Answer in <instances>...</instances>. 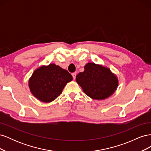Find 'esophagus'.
<instances>
[{"label":"esophagus","instance_id":"34e87169","mask_svg":"<svg viewBox=\"0 0 151 151\" xmlns=\"http://www.w3.org/2000/svg\"><path fill=\"white\" fill-rule=\"evenodd\" d=\"M72 77H73V79H76V73H75V72L72 73Z\"/></svg>","mask_w":151,"mask_h":151}]
</instances>
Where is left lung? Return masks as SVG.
I'll return each mask as SVG.
<instances>
[{"instance_id":"obj_1","label":"left lung","mask_w":151,"mask_h":151,"mask_svg":"<svg viewBox=\"0 0 151 151\" xmlns=\"http://www.w3.org/2000/svg\"><path fill=\"white\" fill-rule=\"evenodd\" d=\"M76 81L84 92L94 99L109 97L118 86L116 77L108 68L94 63H87L84 71L77 75Z\"/></svg>"}]
</instances>
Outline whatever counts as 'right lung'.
<instances>
[{
  "instance_id": "right-lung-1",
  "label": "right lung",
  "mask_w": 151,
  "mask_h": 151,
  "mask_svg": "<svg viewBox=\"0 0 151 151\" xmlns=\"http://www.w3.org/2000/svg\"><path fill=\"white\" fill-rule=\"evenodd\" d=\"M72 75L54 63L36 69L29 81L31 92L41 101L49 103L62 93Z\"/></svg>"
}]
</instances>
